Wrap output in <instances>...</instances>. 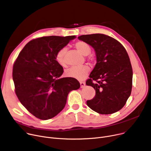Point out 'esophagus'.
Segmentation results:
<instances>
[{"label": "esophagus", "mask_w": 151, "mask_h": 151, "mask_svg": "<svg viewBox=\"0 0 151 151\" xmlns=\"http://www.w3.org/2000/svg\"><path fill=\"white\" fill-rule=\"evenodd\" d=\"M80 85H81V88H84L85 86V83L83 82H80Z\"/></svg>", "instance_id": "1"}]
</instances>
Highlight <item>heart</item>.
Wrapping results in <instances>:
<instances>
[{"label":"heart","instance_id":"b5f03b06","mask_svg":"<svg viewBox=\"0 0 151 151\" xmlns=\"http://www.w3.org/2000/svg\"><path fill=\"white\" fill-rule=\"evenodd\" d=\"M76 49L82 55L84 56L88 55L91 52L90 45L83 41H78L75 45ZM66 49L63 48L58 51L55 55V60L59 65L62 67H65L66 65L65 55ZM90 72V68L88 66H82L80 67L71 68L65 72V75L69 78L76 79L78 80H83L87 78Z\"/></svg>","mask_w":151,"mask_h":151}]
</instances>
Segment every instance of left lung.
<instances>
[{"label":"left lung","mask_w":151,"mask_h":151,"mask_svg":"<svg viewBox=\"0 0 151 151\" xmlns=\"http://www.w3.org/2000/svg\"><path fill=\"white\" fill-rule=\"evenodd\" d=\"M96 52L97 63L86 82L96 90L88 106L100 114H111L121 110L132 89L133 70L130 58L122 45L103 34L81 35ZM94 82H93V81Z\"/></svg>","instance_id":"1"}]
</instances>
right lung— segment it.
Returning a JSON list of instances; mask_svg holds the SVG:
<instances>
[{
	"label": "right lung",
	"mask_w": 151,
	"mask_h": 151,
	"mask_svg": "<svg viewBox=\"0 0 151 151\" xmlns=\"http://www.w3.org/2000/svg\"><path fill=\"white\" fill-rule=\"evenodd\" d=\"M75 36H44L25 45L14 63L12 78L21 103L36 118L47 120L58 114L66 105L69 93L80 87L71 78H62L63 68L55 55Z\"/></svg>",
	"instance_id": "right-lung-1"
}]
</instances>
